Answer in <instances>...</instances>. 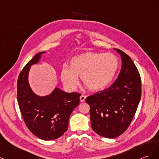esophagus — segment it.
I'll list each match as a JSON object with an SVG mask.
<instances>
[{"label": "esophagus", "mask_w": 159, "mask_h": 159, "mask_svg": "<svg viewBox=\"0 0 159 159\" xmlns=\"http://www.w3.org/2000/svg\"><path fill=\"white\" fill-rule=\"evenodd\" d=\"M85 99H86V96H85V95H82L80 97V100L81 102H84V101H85Z\"/></svg>", "instance_id": "esophagus-1"}]
</instances>
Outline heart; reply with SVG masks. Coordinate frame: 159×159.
Masks as SVG:
<instances>
[{
	"label": "heart",
	"instance_id": "b5f03b06",
	"mask_svg": "<svg viewBox=\"0 0 159 159\" xmlns=\"http://www.w3.org/2000/svg\"><path fill=\"white\" fill-rule=\"evenodd\" d=\"M119 60L112 53L89 52L78 54L70 61V66L61 69V79L70 90H75L79 76L89 89L98 91L108 87L119 68Z\"/></svg>",
	"mask_w": 159,
	"mask_h": 159
}]
</instances>
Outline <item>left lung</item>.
Here are the masks:
<instances>
[{"label": "left lung", "mask_w": 159, "mask_h": 159, "mask_svg": "<svg viewBox=\"0 0 159 159\" xmlns=\"http://www.w3.org/2000/svg\"><path fill=\"white\" fill-rule=\"evenodd\" d=\"M122 66L118 78L108 89L86 98L90 106L92 129L106 138H114L126 131L141 98V78L131 58L120 49Z\"/></svg>", "instance_id": "1"}]
</instances>
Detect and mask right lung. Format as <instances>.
Masks as SVG:
<instances>
[{
	"label": "right lung",
	"instance_id": "1",
	"mask_svg": "<svg viewBox=\"0 0 159 159\" xmlns=\"http://www.w3.org/2000/svg\"><path fill=\"white\" fill-rule=\"evenodd\" d=\"M46 53H36L20 72L17 80V102L29 130L40 139L52 140L67 131L69 118L79 104L80 94L66 93L57 87L45 96L33 91L28 80L30 70Z\"/></svg>",
	"mask_w": 159,
	"mask_h": 159
}]
</instances>
